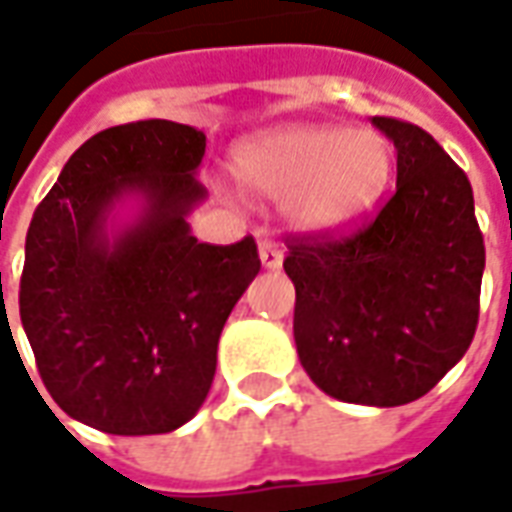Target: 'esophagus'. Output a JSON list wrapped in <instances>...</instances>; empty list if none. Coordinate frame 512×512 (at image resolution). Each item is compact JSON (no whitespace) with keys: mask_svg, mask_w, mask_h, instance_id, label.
I'll list each match as a JSON object with an SVG mask.
<instances>
[{"mask_svg":"<svg viewBox=\"0 0 512 512\" xmlns=\"http://www.w3.org/2000/svg\"><path fill=\"white\" fill-rule=\"evenodd\" d=\"M257 255H260V263H263V268H268V271H277V268L282 266V249H279V244H274V241H260V244H257Z\"/></svg>","mask_w":512,"mask_h":512,"instance_id":"1","label":"esophagus"}]
</instances>
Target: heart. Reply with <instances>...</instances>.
<instances>
[{
	"mask_svg": "<svg viewBox=\"0 0 512 512\" xmlns=\"http://www.w3.org/2000/svg\"><path fill=\"white\" fill-rule=\"evenodd\" d=\"M230 164L244 194L282 200L296 233L334 235L376 211L395 150L376 128L282 126L244 139Z\"/></svg>",
	"mask_w": 512,
	"mask_h": 512,
	"instance_id": "1",
	"label": "heart"
}]
</instances>
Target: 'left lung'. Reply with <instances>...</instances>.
Listing matches in <instances>:
<instances>
[{
    "label": "left lung",
    "instance_id": "1",
    "mask_svg": "<svg viewBox=\"0 0 512 512\" xmlns=\"http://www.w3.org/2000/svg\"><path fill=\"white\" fill-rule=\"evenodd\" d=\"M397 150L392 200L343 241H296L301 367L329 397L403 406L428 395L472 345L485 246L469 178L419 126L370 120Z\"/></svg>",
    "mask_w": 512,
    "mask_h": 512
}]
</instances>
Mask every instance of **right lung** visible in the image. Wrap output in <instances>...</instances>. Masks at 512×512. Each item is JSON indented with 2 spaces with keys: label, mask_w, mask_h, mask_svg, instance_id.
Listing matches in <instances>:
<instances>
[{
  "label": "right lung",
  "mask_w": 512,
  "mask_h": 512,
  "mask_svg": "<svg viewBox=\"0 0 512 512\" xmlns=\"http://www.w3.org/2000/svg\"><path fill=\"white\" fill-rule=\"evenodd\" d=\"M205 134L172 120L106 128L62 167L27 233L21 323L54 403L112 436L186 425L219 334L260 271L257 246L200 244Z\"/></svg>",
  "instance_id": "1"
}]
</instances>
